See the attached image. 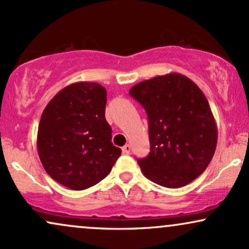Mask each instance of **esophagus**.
<instances>
[{
  "instance_id": "obj_1",
  "label": "esophagus",
  "mask_w": 249,
  "mask_h": 249,
  "mask_svg": "<svg viewBox=\"0 0 249 249\" xmlns=\"http://www.w3.org/2000/svg\"><path fill=\"white\" fill-rule=\"evenodd\" d=\"M130 149H131V147H130V144H125L124 148H122V151H124V154H130Z\"/></svg>"
}]
</instances>
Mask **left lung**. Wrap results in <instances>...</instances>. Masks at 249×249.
Returning a JSON list of instances; mask_svg holds the SVG:
<instances>
[{
  "label": "left lung",
  "mask_w": 249,
  "mask_h": 249,
  "mask_svg": "<svg viewBox=\"0 0 249 249\" xmlns=\"http://www.w3.org/2000/svg\"><path fill=\"white\" fill-rule=\"evenodd\" d=\"M129 94L148 115L150 153L137 160L143 175L176 189L203 174L217 148L218 128L199 87L172 72L134 85Z\"/></svg>",
  "instance_id": "8db88e82"
}]
</instances>
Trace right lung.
<instances>
[{"mask_svg":"<svg viewBox=\"0 0 249 249\" xmlns=\"http://www.w3.org/2000/svg\"><path fill=\"white\" fill-rule=\"evenodd\" d=\"M106 95L100 84L79 81L59 90L43 110L38 156L49 176L66 188L80 191L98 184L121 155L110 141Z\"/></svg>","mask_w":249,"mask_h":249,"instance_id":"add662e5","label":"right lung"}]
</instances>
